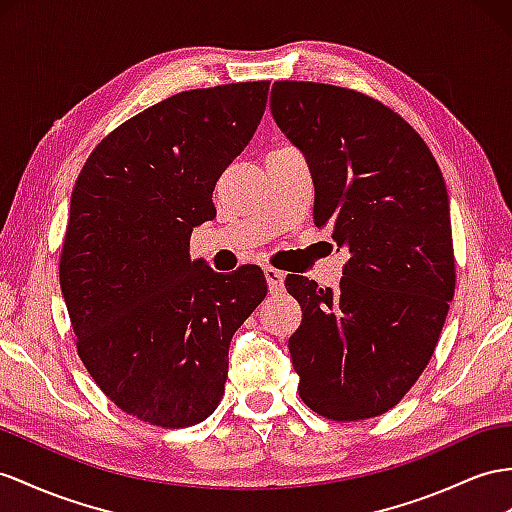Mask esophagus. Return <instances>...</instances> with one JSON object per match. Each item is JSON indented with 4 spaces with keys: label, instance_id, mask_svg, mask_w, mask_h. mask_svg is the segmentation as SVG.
I'll list each match as a JSON object with an SVG mask.
<instances>
[{
    "label": "esophagus",
    "instance_id": "1",
    "mask_svg": "<svg viewBox=\"0 0 512 512\" xmlns=\"http://www.w3.org/2000/svg\"><path fill=\"white\" fill-rule=\"evenodd\" d=\"M264 274H266V283H268V287H270V292H279V290H283V279H285V274H283L281 270L272 268V266H266V268H264Z\"/></svg>",
    "mask_w": 512,
    "mask_h": 512
}]
</instances>
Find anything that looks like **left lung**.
I'll use <instances>...</instances> for the list:
<instances>
[{"mask_svg":"<svg viewBox=\"0 0 512 512\" xmlns=\"http://www.w3.org/2000/svg\"><path fill=\"white\" fill-rule=\"evenodd\" d=\"M270 110L303 151L316 227L346 246L337 290L290 274V337L311 411L357 422L393 409L424 372L454 298L450 203L439 164L400 114L357 90L274 82Z\"/></svg>","mask_w":512,"mask_h":512,"instance_id":"left-lung-1","label":"left lung"}]
</instances>
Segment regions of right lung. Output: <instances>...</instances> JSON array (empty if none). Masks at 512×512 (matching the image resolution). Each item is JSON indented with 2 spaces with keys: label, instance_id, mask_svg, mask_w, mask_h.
Masks as SVG:
<instances>
[{
  "label": "right lung",
  "instance_id": "right-lung-1",
  "mask_svg": "<svg viewBox=\"0 0 512 512\" xmlns=\"http://www.w3.org/2000/svg\"><path fill=\"white\" fill-rule=\"evenodd\" d=\"M270 82L196 88L116 127L71 194L60 287L77 355L142 422L186 428L225 393L233 333L266 298L257 266L227 277L190 259L212 194L264 116Z\"/></svg>",
  "mask_w": 512,
  "mask_h": 512
}]
</instances>
